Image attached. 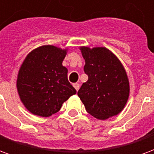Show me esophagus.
Here are the masks:
<instances>
[{
  "instance_id": "esophagus-1",
  "label": "esophagus",
  "mask_w": 154,
  "mask_h": 154,
  "mask_svg": "<svg viewBox=\"0 0 154 154\" xmlns=\"http://www.w3.org/2000/svg\"><path fill=\"white\" fill-rule=\"evenodd\" d=\"M73 87H74V88L76 89V90L78 91V90H79V87H80V85H79L78 83H74Z\"/></svg>"
}]
</instances>
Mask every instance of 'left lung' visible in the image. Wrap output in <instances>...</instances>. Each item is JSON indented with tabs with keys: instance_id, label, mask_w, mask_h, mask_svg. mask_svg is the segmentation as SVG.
I'll list each match as a JSON object with an SVG mask.
<instances>
[{
	"instance_id": "obj_1",
	"label": "left lung",
	"mask_w": 154,
	"mask_h": 154,
	"mask_svg": "<svg viewBox=\"0 0 154 154\" xmlns=\"http://www.w3.org/2000/svg\"><path fill=\"white\" fill-rule=\"evenodd\" d=\"M85 59L84 72L88 80L77 95L88 113L98 119L117 116L125 106L129 96V82L125 67L106 47L81 46Z\"/></svg>"
}]
</instances>
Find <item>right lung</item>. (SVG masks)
Segmentation results:
<instances>
[{
  "label": "right lung",
  "instance_id": "right-lung-1",
  "mask_svg": "<svg viewBox=\"0 0 154 154\" xmlns=\"http://www.w3.org/2000/svg\"><path fill=\"white\" fill-rule=\"evenodd\" d=\"M67 53V48L48 44L33 49L23 61L16 88L21 102L33 115L51 116L77 93L67 80V68L63 66Z\"/></svg>",
  "mask_w": 154,
  "mask_h": 154
}]
</instances>
